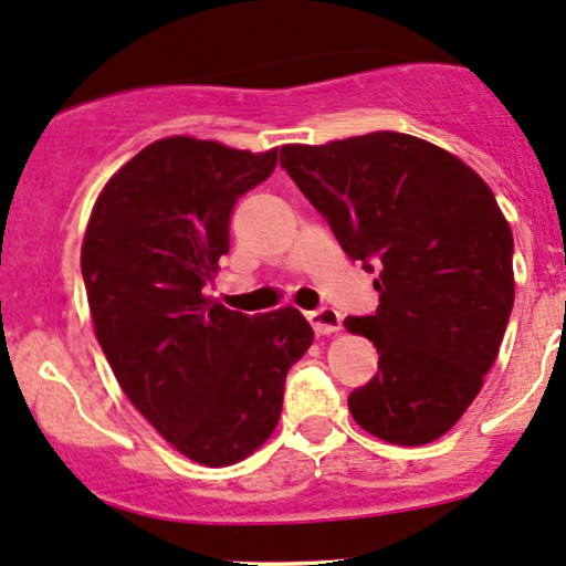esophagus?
<instances>
[{
  "instance_id": "esophagus-1",
  "label": "esophagus",
  "mask_w": 566,
  "mask_h": 566,
  "mask_svg": "<svg viewBox=\"0 0 566 566\" xmlns=\"http://www.w3.org/2000/svg\"><path fill=\"white\" fill-rule=\"evenodd\" d=\"M307 321H310V326H313V332L317 336L336 334L342 328V315L336 313V310H332V307L313 310V313H307Z\"/></svg>"
}]
</instances>
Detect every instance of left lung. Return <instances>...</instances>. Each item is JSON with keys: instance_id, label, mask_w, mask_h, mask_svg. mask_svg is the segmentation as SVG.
I'll list each match as a JSON object with an SVG mask.
<instances>
[{"instance_id": "8db88e82", "label": "left lung", "mask_w": 566, "mask_h": 566, "mask_svg": "<svg viewBox=\"0 0 566 566\" xmlns=\"http://www.w3.org/2000/svg\"><path fill=\"white\" fill-rule=\"evenodd\" d=\"M281 165L347 256L379 264L377 313L345 317L379 353L347 398L353 420L398 447L436 441L481 392L511 317L513 234L492 189L452 151L392 130L285 144Z\"/></svg>"}]
</instances>
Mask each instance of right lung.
<instances>
[{
  "label": "right lung",
  "mask_w": 566,
  "mask_h": 566,
  "mask_svg": "<svg viewBox=\"0 0 566 566\" xmlns=\"http://www.w3.org/2000/svg\"><path fill=\"white\" fill-rule=\"evenodd\" d=\"M275 163L277 149L160 138L104 184L82 238L114 377L176 452L208 468L234 465L272 436L285 374L313 345L296 307L249 317L202 294L230 251L234 202Z\"/></svg>",
  "instance_id": "add662e5"
}]
</instances>
